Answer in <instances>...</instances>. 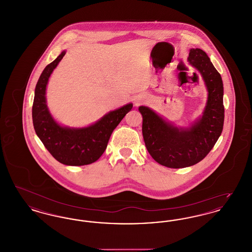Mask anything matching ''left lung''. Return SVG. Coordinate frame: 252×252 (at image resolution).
Segmentation results:
<instances>
[{
	"label": "left lung",
	"instance_id": "8db88e82",
	"mask_svg": "<svg viewBox=\"0 0 252 252\" xmlns=\"http://www.w3.org/2000/svg\"><path fill=\"white\" fill-rule=\"evenodd\" d=\"M188 61L202 76L208 92L202 116L189 126L180 127L153 109L139 107L146 149L157 162L169 168L189 167L202 160L223 130L224 88L220 73L201 49H190Z\"/></svg>",
	"mask_w": 252,
	"mask_h": 252
}]
</instances>
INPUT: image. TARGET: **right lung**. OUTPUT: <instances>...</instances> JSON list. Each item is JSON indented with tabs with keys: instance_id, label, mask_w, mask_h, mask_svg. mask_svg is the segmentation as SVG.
I'll return each instance as SVG.
<instances>
[{
	"instance_id": "add662e5",
	"label": "right lung",
	"mask_w": 252,
	"mask_h": 252,
	"mask_svg": "<svg viewBox=\"0 0 252 252\" xmlns=\"http://www.w3.org/2000/svg\"><path fill=\"white\" fill-rule=\"evenodd\" d=\"M60 56L45 67L35 89L32 118L35 131L42 144L60 163L81 166L96 161L105 152L112 131L126 114L131 110L132 103L111 110L101 119L85 127H69L59 124L50 113L46 101L49 78L65 56Z\"/></svg>"
}]
</instances>
